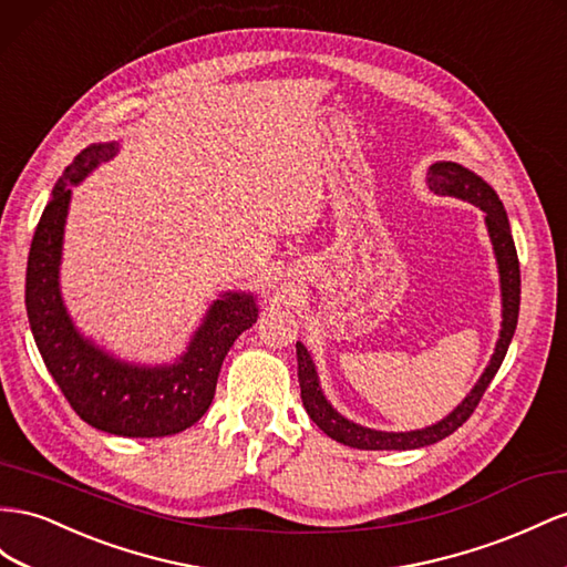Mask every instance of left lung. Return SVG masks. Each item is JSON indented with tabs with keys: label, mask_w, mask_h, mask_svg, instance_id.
I'll return each instance as SVG.
<instances>
[{
	"label": "left lung",
	"mask_w": 567,
	"mask_h": 567,
	"mask_svg": "<svg viewBox=\"0 0 567 567\" xmlns=\"http://www.w3.org/2000/svg\"><path fill=\"white\" fill-rule=\"evenodd\" d=\"M426 183H430V190L436 195H451L457 197V200H465L474 207H480L484 212V221L488 228V238H492V246L496 252V262H498V277H501V300H503V321H501V333L496 341V350L492 360H488L484 374L480 377L474 389L465 395V401L457 405L449 417H443L441 422L424 426V430L415 432H377V430H367V426H360L355 422L346 420L341 412H336L331 403L321 393L319 386V377L315 370V362L300 341L296 343V353H298V381H300V398L302 405L308 410L310 420L319 426L321 432L331 436L333 441L343 443V446L350 449H360V451H410V449H422L430 446V443H436L441 439L451 436L457 426H463L467 417L474 412V408L480 405L482 395L486 386L492 384V379L496 377L498 367L508 353V346L513 341V333L517 327V312H519V262H517V252H515V243L511 236V224H508V214L503 209V203L498 200L496 190L488 186L486 181H482L477 174L465 169V166L455 164V162H436L430 166L426 172Z\"/></svg>",
	"instance_id": "8db88e82"
}]
</instances>
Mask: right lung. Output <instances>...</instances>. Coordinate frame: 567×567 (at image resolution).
Returning a JSON list of instances; mask_svg holds the SVG:
<instances>
[{"mask_svg": "<svg viewBox=\"0 0 567 567\" xmlns=\"http://www.w3.org/2000/svg\"><path fill=\"white\" fill-rule=\"evenodd\" d=\"M116 152L118 143L90 145L56 181L30 243L25 310L44 367L83 422L116 436H172L207 412L228 348L257 321V298L228 290L214 300L186 353L172 364L116 360L73 327L59 290L71 186H79Z\"/></svg>", "mask_w": 567, "mask_h": 567, "instance_id": "1", "label": "right lung"}]
</instances>
